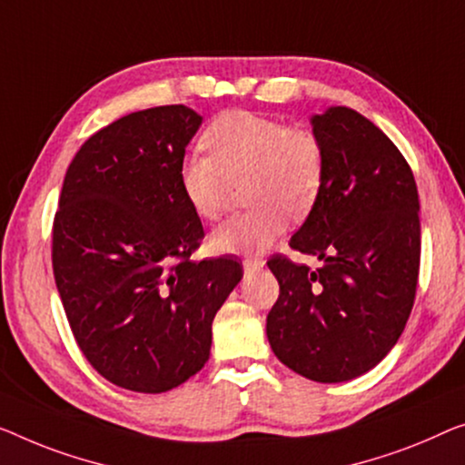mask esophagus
I'll use <instances>...</instances> for the list:
<instances>
[{"label": "esophagus", "instance_id": "1", "mask_svg": "<svg viewBox=\"0 0 465 465\" xmlns=\"http://www.w3.org/2000/svg\"><path fill=\"white\" fill-rule=\"evenodd\" d=\"M242 265H244V273L251 277V275L259 272L262 265H265V261H262V259H244V261H242Z\"/></svg>", "mask_w": 465, "mask_h": 465}]
</instances>
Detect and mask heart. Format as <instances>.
<instances>
[{
	"instance_id": "heart-1",
	"label": "heart",
	"mask_w": 465,
	"mask_h": 465,
	"mask_svg": "<svg viewBox=\"0 0 465 465\" xmlns=\"http://www.w3.org/2000/svg\"><path fill=\"white\" fill-rule=\"evenodd\" d=\"M209 156L179 164V190L203 219H217L230 183L246 182L251 211L232 214L211 235L219 252L254 254L282 238L288 217L304 219L320 200L325 182L322 140L307 127L251 110H227L203 134Z\"/></svg>"
}]
</instances>
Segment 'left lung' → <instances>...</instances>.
<instances>
[{
  "instance_id": "1",
  "label": "left lung",
  "mask_w": 465,
  "mask_h": 465,
  "mask_svg": "<svg viewBox=\"0 0 465 465\" xmlns=\"http://www.w3.org/2000/svg\"><path fill=\"white\" fill-rule=\"evenodd\" d=\"M311 123L325 182L290 246L323 265L267 261L280 283L267 338L283 365L331 384L370 371L403 334L420 275V198L405 156L357 110L334 106Z\"/></svg>"
}]
</instances>
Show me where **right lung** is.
Here are the masks:
<instances>
[{"label":"right lung","instance_id":"add662e5","mask_svg":"<svg viewBox=\"0 0 465 465\" xmlns=\"http://www.w3.org/2000/svg\"><path fill=\"white\" fill-rule=\"evenodd\" d=\"M200 123L182 104L131 113L81 145L62 183V307L94 370L134 392H166L203 370L214 313L244 275L230 256L190 259L204 230L177 173Z\"/></svg>","mask_w":465,"mask_h":465}]
</instances>
